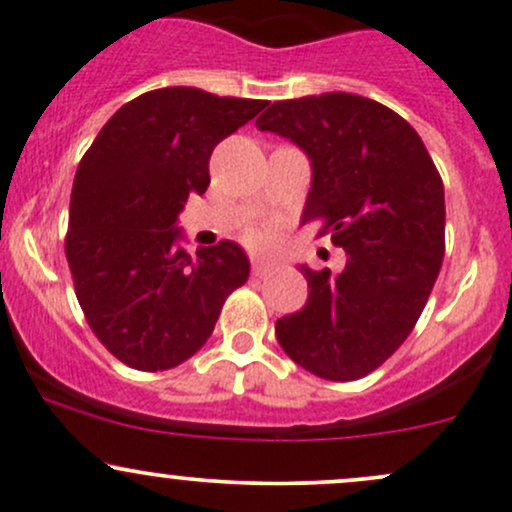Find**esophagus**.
<instances>
[{"label": "esophagus", "mask_w": 512, "mask_h": 512, "mask_svg": "<svg viewBox=\"0 0 512 512\" xmlns=\"http://www.w3.org/2000/svg\"><path fill=\"white\" fill-rule=\"evenodd\" d=\"M272 272H274V262L252 260V274H255V277H267V274Z\"/></svg>", "instance_id": "34e87169"}]
</instances>
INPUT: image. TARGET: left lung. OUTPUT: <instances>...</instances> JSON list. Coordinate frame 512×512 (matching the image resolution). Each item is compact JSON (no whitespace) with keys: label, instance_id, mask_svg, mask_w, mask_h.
<instances>
[{"label":"left lung","instance_id":"obj_1","mask_svg":"<svg viewBox=\"0 0 512 512\" xmlns=\"http://www.w3.org/2000/svg\"><path fill=\"white\" fill-rule=\"evenodd\" d=\"M257 129L287 137L311 161L301 223L346 250L343 272L299 270L309 299L274 324L309 373L348 383L373 373L417 324L444 260V184L407 120L351 93L267 102Z\"/></svg>","mask_w":512,"mask_h":512}]
</instances>
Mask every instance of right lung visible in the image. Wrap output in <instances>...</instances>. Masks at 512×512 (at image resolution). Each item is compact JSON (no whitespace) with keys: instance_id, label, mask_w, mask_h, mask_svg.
<instances>
[{"instance_id":"obj_1","label":"right lung","mask_w":512,"mask_h":512,"mask_svg":"<svg viewBox=\"0 0 512 512\" xmlns=\"http://www.w3.org/2000/svg\"><path fill=\"white\" fill-rule=\"evenodd\" d=\"M265 100L198 88L149 90L122 105L75 171L66 257L95 336L134 370H169L201 351L225 299L250 277L240 245L188 255L176 218L211 184L215 144Z\"/></svg>"}]
</instances>
